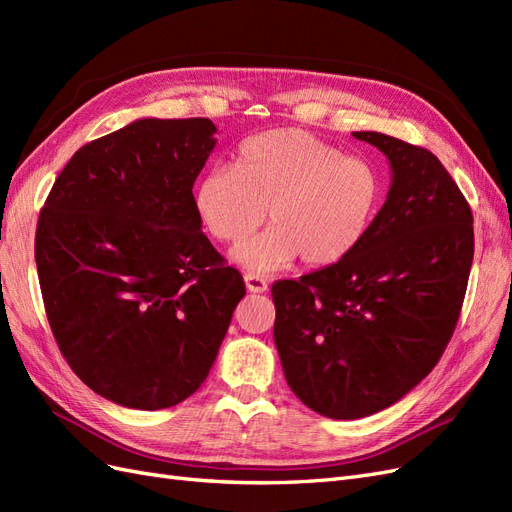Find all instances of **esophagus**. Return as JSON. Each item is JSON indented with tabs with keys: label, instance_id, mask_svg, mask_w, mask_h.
Listing matches in <instances>:
<instances>
[{
	"label": "esophagus",
	"instance_id": "1",
	"mask_svg": "<svg viewBox=\"0 0 512 512\" xmlns=\"http://www.w3.org/2000/svg\"><path fill=\"white\" fill-rule=\"evenodd\" d=\"M245 288L250 290V292H256V294H260V292H267V288H269V284H267V280H262V277H258V275H252V273H247L245 277Z\"/></svg>",
	"mask_w": 512,
	"mask_h": 512
}]
</instances>
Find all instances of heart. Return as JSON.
<instances>
[{
	"instance_id": "1",
	"label": "heart",
	"mask_w": 512,
	"mask_h": 512,
	"mask_svg": "<svg viewBox=\"0 0 512 512\" xmlns=\"http://www.w3.org/2000/svg\"><path fill=\"white\" fill-rule=\"evenodd\" d=\"M382 177L361 156H346L299 128L245 138L235 166L215 164L194 185L198 222L215 241L235 243L265 220L271 228L239 243L232 260L269 275L303 258L309 267L352 254L378 211Z\"/></svg>"
}]
</instances>
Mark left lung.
Here are the masks:
<instances>
[{
    "label": "left lung",
    "instance_id": "left-lung-1",
    "mask_svg": "<svg viewBox=\"0 0 512 512\" xmlns=\"http://www.w3.org/2000/svg\"><path fill=\"white\" fill-rule=\"evenodd\" d=\"M391 164V188L359 247L271 288L273 339L307 408L352 421L393 406L436 367L474 258L468 200L423 147L352 132Z\"/></svg>",
    "mask_w": 512,
    "mask_h": 512
}]
</instances>
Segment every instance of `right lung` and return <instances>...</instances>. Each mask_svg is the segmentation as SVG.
<instances>
[{
	"mask_svg": "<svg viewBox=\"0 0 512 512\" xmlns=\"http://www.w3.org/2000/svg\"><path fill=\"white\" fill-rule=\"evenodd\" d=\"M211 119H136L74 153L46 198L36 265L68 365L113 404L162 410L209 376L243 277L192 203Z\"/></svg>",
	"mask_w": 512,
	"mask_h": 512,
	"instance_id": "right-lung-1",
	"label": "right lung"
}]
</instances>
